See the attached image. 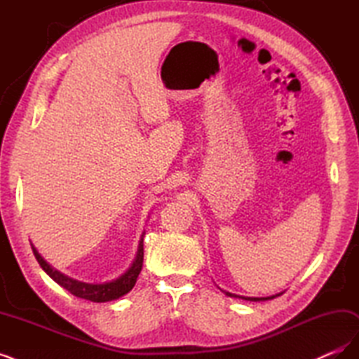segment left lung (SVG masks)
<instances>
[{"mask_svg":"<svg viewBox=\"0 0 359 359\" xmlns=\"http://www.w3.org/2000/svg\"><path fill=\"white\" fill-rule=\"evenodd\" d=\"M224 292V290H223ZM227 297L231 298H243V299H247V301H266V299H273L278 295H281V293H277V295H273V297H266V298H253V297H240V295H235V293H231V292H224Z\"/></svg>","mask_w":359,"mask_h":359,"instance_id":"8db88e82","label":"left lung"}]
</instances>
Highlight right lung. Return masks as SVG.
<instances>
[{
	"instance_id": "add662e5",
	"label": "right lung",
	"mask_w": 359,
	"mask_h": 359,
	"mask_svg": "<svg viewBox=\"0 0 359 359\" xmlns=\"http://www.w3.org/2000/svg\"><path fill=\"white\" fill-rule=\"evenodd\" d=\"M32 253H34L37 262L40 264V266L43 268V271L58 283L60 286H62L64 289H67L72 295L78 297V298H83L88 299L93 302H107V301H114L121 298L126 293H128L130 290L133 289V286L136 285L137 276L142 269V264H144V235L140 238L139 241V248H137V255L135 257V262L132 264L126 273L118 277L116 280L107 281V283H99V285H91V283H83V281L74 280L66 274L60 273L55 268H52L45 259L40 256V253L37 252V248L34 245H31Z\"/></svg>"
}]
</instances>
